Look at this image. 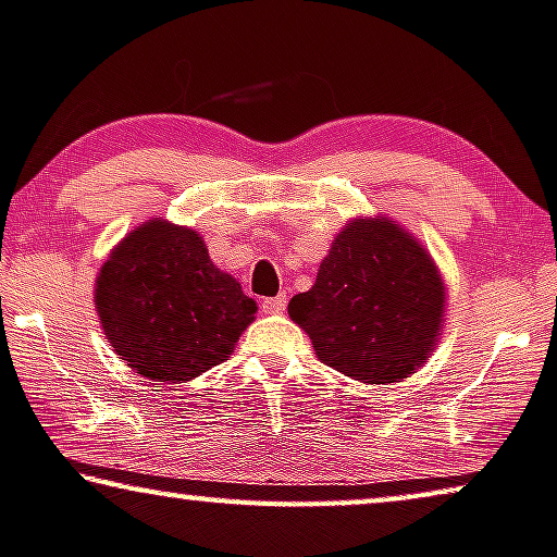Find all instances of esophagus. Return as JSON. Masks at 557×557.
I'll list each match as a JSON object with an SVG mask.
<instances>
[{"instance_id": "obj_1", "label": "esophagus", "mask_w": 557, "mask_h": 557, "mask_svg": "<svg viewBox=\"0 0 557 557\" xmlns=\"http://www.w3.org/2000/svg\"><path fill=\"white\" fill-rule=\"evenodd\" d=\"M285 307H287V295L285 293L277 295V297H264V300H262V310L268 314L285 312Z\"/></svg>"}]
</instances>
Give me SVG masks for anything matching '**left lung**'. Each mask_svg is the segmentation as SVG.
Here are the masks:
<instances>
[{"label": "left lung", "instance_id": "obj_1", "mask_svg": "<svg viewBox=\"0 0 557 557\" xmlns=\"http://www.w3.org/2000/svg\"><path fill=\"white\" fill-rule=\"evenodd\" d=\"M445 287L430 255L389 220H355L322 260L289 318L318 358L352 380L397 383L433 350Z\"/></svg>", "mask_w": 557, "mask_h": 557}]
</instances>
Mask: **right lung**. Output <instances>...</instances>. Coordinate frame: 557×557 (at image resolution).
I'll return each instance as SVG.
<instances>
[{
	"label": "right lung",
	"mask_w": 557,
	"mask_h": 557,
	"mask_svg": "<svg viewBox=\"0 0 557 557\" xmlns=\"http://www.w3.org/2000/svg\"><path fill=\"white\" fill-rule=\"evenodd\" d=\"M95 302L120 358L154 383H185L225 362L257 305L214 268L202 237L152 220L114 247Z\"/></svg>",
	"instance_id": "1"
}]
</instances>
